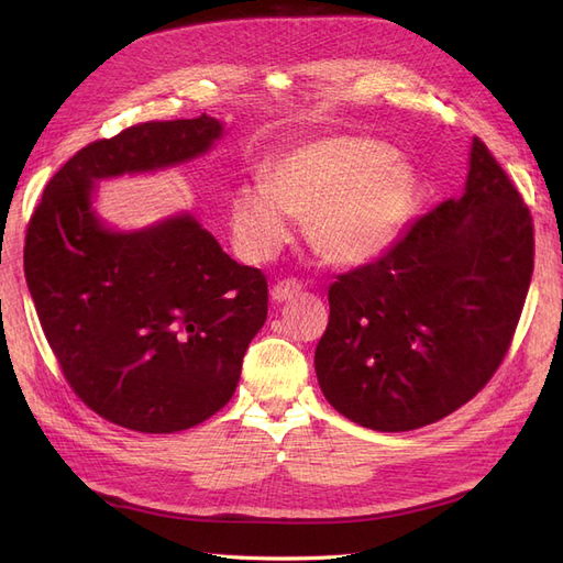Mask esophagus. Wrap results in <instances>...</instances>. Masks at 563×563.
<instances>
[{"label":"esophagus","instance_id":"1","mask_svg":"<svg viewBox=\"0 0 563 563\" xmlns=\"http://www.w3.org/2000/svg\"><path fill=\"white\" fill-rule=\"evenodd\" d=\"M300 291H302V286L298 282L286 279V282H277L275 286H272L269 298L275 302H286V300H294L296 296H300Z\"/></svg>","mask_w":563,"mask_h":563}]
</instances>
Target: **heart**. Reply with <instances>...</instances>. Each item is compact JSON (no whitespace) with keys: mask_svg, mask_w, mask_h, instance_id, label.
Here are the masks:
<instances>
[{"mask_svg":"<svg viewBox=\"0 0 563 563\" xmlns=\"http://www.w3.org/2000/svg\"><path fill=\"white\" fill-rule=\"evenodd\" d=\"M416 195V176L391 150L364 135H327L286 150L267 166V183H244L230 203L236 246L263 261L291 240V218L335 267H360L399 236Z\"/></svg>","mask_w":563,"mask_h":563,"instance_id":"1","label":"heart"}]
</instances>
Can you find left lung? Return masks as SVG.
<instances>
[{"label": "left lung", "mask_w": 563, "mask_h": 563, "mask_svg": "<svg viewBox=\"0 0 563 563\" xmlns=\"http://www.w3.org/2000/svg\"><path fill=\"white\" fill-rule=\"evenodd\" d=\"M533 275V218L474 139L465 190L383 258L340 275L314 352L323 397L352 422L408 432L479 391L512 343Z\"/></svg>", "instance_id": "left-lung-1"}]
</instances>
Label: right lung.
<instances>
[{"label": "right lung", "mask_w": 563, "mask_h": 563, "mask_svg": "<svg viewBox=\"0 0 563 563\" xmlns=\"http://www.w3.org/2000/svg\"><path fill=\"white\" fill-rule=\"evenodd\" d=\"M216 117L147 122L81 147L48 180L25 234V279L75 395L122 428L172 434L223 408L267 319V282L183 211L114 230L96 185L203 157Z\"/></svg>", "instance_id": "1"}]
</instances>
